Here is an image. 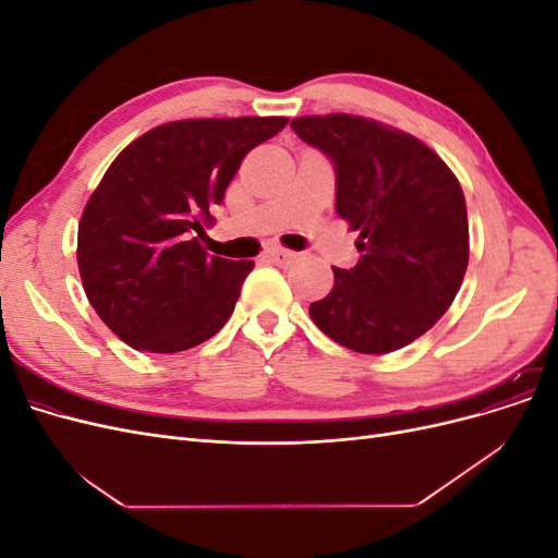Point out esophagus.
I'll list each match as a JSON object with an SVG mask.
<instances>
[{"instance_id": "obj_1", "label": "esophagus", "mask_w": 558, "mask_h": 558, "mask_svg": "<svg viewBox=\"0 0 558 558\" xmlns=\"http://www.w3.org/2000/svg\"><path fill=\"white\" fill-rule=\"evenodd\" d=\"M295 256H298L295 251L281 248V246H269V248L265 251V258H269V260L277 263V265H286V263H291V260H295Z\"/></svg>"}]
</instances>
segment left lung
I'll return each mask as SVG.
<instances>
[{"instance_id":"left-lung-1","label":"left lung","mask_w":558,"mask_h":558,"mask_svg":"<svg viewBox=\"0 0 558 558\" xmlns=\"http://www.w3.org/2000/svg\"><path fill=\"white\" fill-rule=\"evenodd\" d=\"M291 128L335 162V209L359 232L356 267H332V291L310 305L330 340L388 353L430 330L459 293L468 209L447 162L414 134L351 113L300 116Z\"/></svg>"}]
</instances>
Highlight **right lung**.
<instances>
[{
  "instance_id": "right-lung-1",
  "label": "right lung",
  "mask_w": 558,
  "mask_h": 558,
  "mask_svg": "<svg viewBox=\"0 0 558 558\" xmlns=\"http://www.w3.org/2000/svg\"><path fill=\"white\" fill-rule=\"evenodd\" d=\"M289 118H189L144 132L109 165L78 221L76 260L93 310L125 344L177 353L226 326L253 260L202 246L251 148Z\"/></svg>"
}]
</instances>
